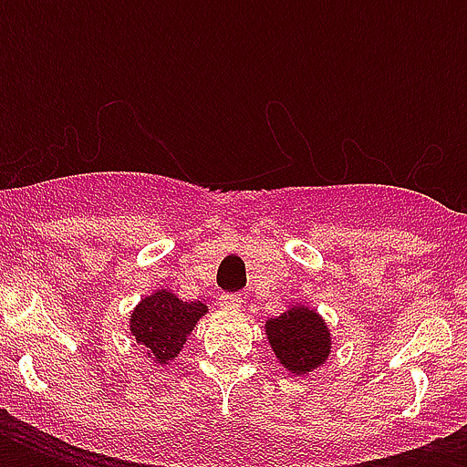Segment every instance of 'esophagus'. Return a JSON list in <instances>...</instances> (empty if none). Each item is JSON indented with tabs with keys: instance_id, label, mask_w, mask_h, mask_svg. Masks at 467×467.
I'll use <instances>...</instances> for the list:
<instances>
[{
	"instance_id": "esophagus-1",
	"label": "esophagus",
	"mask_w": 467,
	"mask_h": 467,
	"mask_svg": "<svg viewBox=\"0 0 467 467\" xmlns=\"http://www.w3.org/2000/svg\"><path fill=\"white\" fill-rule=\"evenodd\" d=\"M218 306L220 307H230V310H234V307L242 306V296H240V293H220Z\"/></svg>"
}]
</instances>
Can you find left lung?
Masks as SVG:
<instances>
[{
  "instance_id": "8db88e82",
  "label": "left lung",
  "mask_w": 467,
  "mask_h": 467,
  "mask_svg": "<svg viewBox=\"0 0 467 467\" xmlns=\"http://www.w3.org/2000/svg\"><path fill=\"white\" fill-rule=\"evenodd\" d=\"M269 344L285 370L306 376L319 368L329 356V329L315 310L291 307L281 317L266 322Z\"/></svg>"
}]
</instances>
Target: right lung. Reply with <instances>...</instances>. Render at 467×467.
Returning <instances> with one entry per match:
<instances>
[{
    "mask_svg": "<svg viewBox=\"0 0 467 467\" xmlns=\"http://www.w3.org/2000/svg\"><path fill=\"white\" fill-rule=\"evenodd\" d=\"M205 310L208 307L201 300L183 303L174 293L157 291L133 310L130 332L142 348H148L150 358L167 363L182 351L186 337Z\"/></svg>",
    "mask_w": 467,
    "mask_h": 467,
    "instance_id": "add662e5",
    "label": "right lung"
}]
</instances>
